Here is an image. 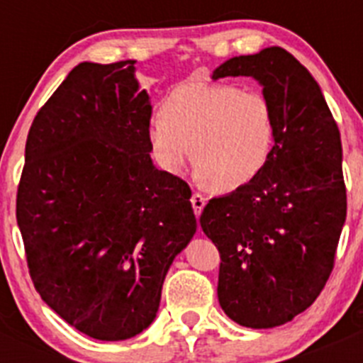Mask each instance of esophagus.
Returning <instances> with one entry per match:
<instances>
[{"mask_svg": "<svg viewBox=\"0 0 363 363\" xmlns=\"http://www.w3.org/2000/svg\"><path fill=\"white\" fill-rule=\"evenodd\" d=\"M191 203H192V209H194V214H196L198 218L205 207V198L201 196L200 192H194V194L191 196Z\"/></svg>", "mask_w": 363, "mask_h": 363, "instance_id": "34e87169", "label": "esophagus"}]
</instances>
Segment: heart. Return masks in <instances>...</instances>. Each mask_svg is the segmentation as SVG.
Listing matches in <instances>:
<instances>
[{
	"label": "heart",
	"mask_w": 363,
	"mask_h": 363,
	"mask_svg": "<svg viewBox=\"0 0 363 363\" xmlns=\"http://www.w3.org/2000/svg\"><path fill=\"white\" fill-rule=\"evenodd\" d=\"M160 169L179 174L196 162L201 179L233 192L255 182L277 142V114L267 94L230 83H185L149 123Z\"/></svg>",
	"instance_id": "obj_1"
}]
</instances>
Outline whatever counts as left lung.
<instances>
[{
    "label": "left lung",
    "mask_w": 363,
    "mask_h": 363,
    "mask_svg": "<svg viewBox=\"0 0 363 363\" xmlns=\"http://www.w3.org/2000/svg\"><path fill=\"white\" fill-rule=\"evenodd\" d=\"M251 76L277 114L264 172L213 198L201 229L220 251L218 300L251 329L291 322L322 293L347 214L340 130L309 70L281 47L236 56L213 79Z\"/></svg>",
    "instance_id": "8db88e82"
}]
</instances>
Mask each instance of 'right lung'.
Returning a JSON list of instances; mask_svg holds the SVG:
<instances>
[{
    "mask_svg": "<svg viewBox=\"0 0 363 363\" xmlns=\"http://www.w3.org/2000/svg\"><path fill=\"white\" fill-rule=\"evenodd\" d=\"M134 62L74 67L28 130L16 218L41 300L79 333L127 340L154 322L196 233L191 189L150 160Z\"/></svg>",
    "mask_w": 363,
    "mask_h": 363,
    "instance_id": "add662e5",
    "label": "right lung"
}]
</instances>
